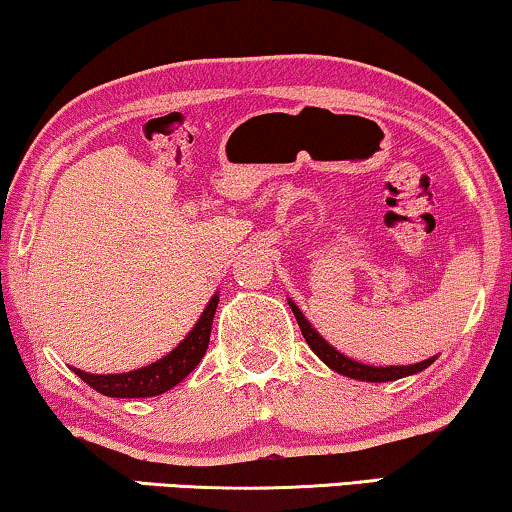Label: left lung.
Wrapping results in <instances>:
<instances>
[{"label":"left lung","instance_id":"obj_1","mask_svg":"<svg viewBox=\"0 0 512 512\" xmlns=\"http://www.w3.org/2000/svg\"><path fill=\"white\" fill-rule=\"evenodd\" d=\"M289 305H291L293 317H296L298 326H300V333H303V338H305L307 345L312 347V352L317 354L319 359L324 361L328 368L335 370V373L352 377V380H361V382H394V380H401V377L422 373L424 368H429L431 363L436 361V356H431V359L419 361V363H415V366H387V368H382V366H366V363H359V361L349 359V356L340 354L338 349L328 345V342L317 333V328H312L310 321L303 317V312L298 310V305H293L291 300H289Z\"/></svg>","mask_w":512,"mask_h":512}]
</instances>
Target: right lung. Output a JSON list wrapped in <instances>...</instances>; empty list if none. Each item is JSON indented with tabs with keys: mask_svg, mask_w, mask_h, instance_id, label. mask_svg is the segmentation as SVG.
Returning <instances> with one entry per match:
<instances>
[{
	"mask_svg": "<svg viewBox=\"0 0 512 512\" xmlns=\"http://www.w3.org/2000/svg\"><path fill=\"white\" fill-rule=\"evenodd\" d=\"M216 305H219V296L214 293L212 300H209L205 307V312L200 314L198 324L193 326V331L188 333L170 354L163 356V359L156 363H151V366L118 375H93L83 373L79 368L72 370L95 391H100V394L111 398H149L165 394V391L177 387L188 373H193L202 356H205Z\"/></svg>",
	"mask_w": 512,
	"mask_h": 512,
	"instance_id": "1",
	"label": "right lung"
}]
</instances>
